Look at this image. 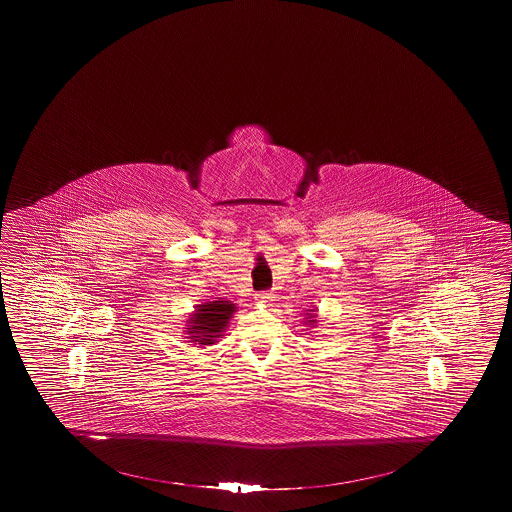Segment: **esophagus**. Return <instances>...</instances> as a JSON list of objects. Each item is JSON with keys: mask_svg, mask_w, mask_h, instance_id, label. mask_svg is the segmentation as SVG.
Wrapping results in <instances>:
<instances>
[{"mask_svg": "<svg viewBox=\"0 0 512 512\" xmlns=\"http://www.w3.org/2000/svg\"><path fill=\"white\" fill-rule=\"evenodd\" d=\"M273 298H275V294L268 293V291H264V293L255 294V300L259 303H271L273 302Z\"/></svg>", "mask_w": 512, "mask_h": 512, "instance_id": "esophagus-1", "label": "esophagus"}]
</instances>
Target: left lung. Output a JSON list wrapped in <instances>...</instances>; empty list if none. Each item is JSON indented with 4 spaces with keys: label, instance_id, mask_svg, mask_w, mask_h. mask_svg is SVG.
I'll return each instance as SVG.
<instances>
[{
    "label": "left lung",
    "instance_id": "obj_1",
    "mask_svg": "<svg viewBox=\"0 0 512 512\" xmlns=\"http://www.w3.org/2000/svg\"><path fill=\"white\" fill-rule=\"evenodd\" d=\"M312 312H314V310H312ZM309 323H312V325H314V323H316V319H314V316H312V314H309Z\"/></svg>",
    "mask_w": 512,
    "mask_h": 512
}]
</instances>
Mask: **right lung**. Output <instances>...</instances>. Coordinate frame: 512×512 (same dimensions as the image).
I'll list each match as a JSON object with an SVG mask.
<instances>
[{
	"instance_id": "right-lung-1",
	"label": "right lung",
	"mask_w": 512,
	"mask_h": 512,
	"mask_svg": "<svg viewBox=\"0 0 512 512\" xmlns=\"http://www.w3.org/2000/svg\"><path fill=\"white\" fill-rule=\"evenodd\" d=\"M235 303L227 300H214L205 302L203 305H196L194 314L189 318L187 325V336L193 339V343L207 344L216 343L221 332L227 328L228 321L234 316Z\"/></svg>"
}]
</instances>
